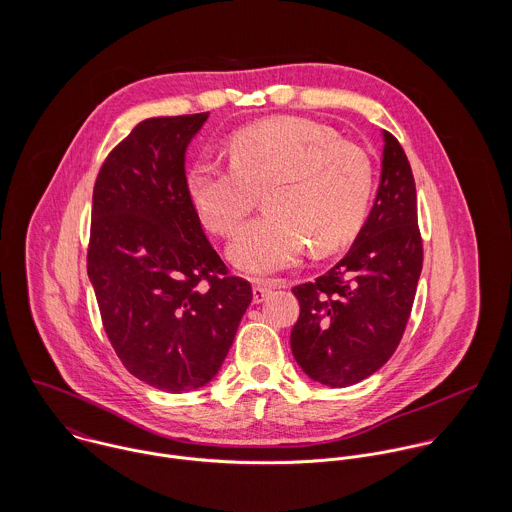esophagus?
<instances>
[{
	"mask_svg": "<svg viewBox=\"0 0 512 512\" xmlns=\"http://www.w3.org/2000/svg\"><path fill=\"white\" fill-rule=\"evenodd\" d=\"M272 292V284H256L254 288H252V299H254V303H262L268 295Z\"/></svg>",
	"mask_w": 512,
	"mask_h": 512,
	"instance_id": "esophagus-1",
	"label": "esophagus"
}]
</instances>
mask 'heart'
<instances>
[{
	"mask_svg": "<svg viewBox=\"0 0 512 512\" xmlns=\"http://www.w3.org/2000/svg\"><path fill=\"white\" fill-rule=\"evenodd\" d=\"M230 167L195 163L189 201L201 222L230 236L256 207L228 248L230 262L250 276L293 268L307 242L319 252L349 242L365 222L372 167L365 151L313 120L282 116L250 124L228 142Z\"/></svg>",
	"mask_w": 512,
	"mask_h": 512,
	"instance_id": "b5f03b06",
	"label": "heart"
}]
</instances>
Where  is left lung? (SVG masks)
<instances>
[{"mask_svg": "<svg viewBox=\"0 0 512 512\" xmlns=\"http://www.w3.org/2000/svg\"><path fill=\"white\" fill-rule=\"evenodd\" d=\"M382 138L380 185L351 250L325 276L292 290L299 301L293 357L331 388L365 380L392 357L422 272L412 167L392 134Z\"/></svg>", "mask_w": 512, "mask_h": 512, "instance_id": "1", "label": "left lung"}]
</instances>
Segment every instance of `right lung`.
<instances>
[{"mask_svg": "<svg viewBox=\"0 0 512 512\" xmlns=\"http://www.w3.org/2000/svg\"><path fill=\"white\" fill-rule=\"evenodd\" d=\"M209 112L149 118L112 149L94 183L88 278L124 366L181 394L209 384L252 301L197 217L185 153Z\"/></svg>", "mask_w": 512, "mask_h": 512, "instance_id": "obj_1", "label": "right lung"}]
</instances>
